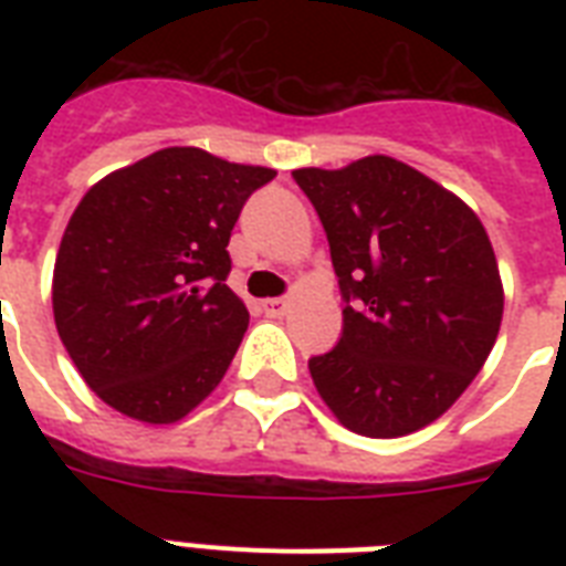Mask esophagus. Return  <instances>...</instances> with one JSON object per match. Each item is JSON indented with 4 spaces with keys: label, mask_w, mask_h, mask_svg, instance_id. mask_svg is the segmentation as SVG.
I'll return each mask as SVG.
<instances>
[{
    "label": "esophagus",
    "mask_w": 566,
    "mask_h": 566,
    "mask_svg": "<svg viewBox=\"0 0 566 566\" xmlns=\"http://www.w3.org/2000/svg\"><path fill=\"white\" fill-rule=\"evenodd\" d=\"M261 308H264L266 317H284L287 308H291V302L287 300H264L261 302Z\"/></svg>",
    "instance_id": "34e87169"
}]
</instances>
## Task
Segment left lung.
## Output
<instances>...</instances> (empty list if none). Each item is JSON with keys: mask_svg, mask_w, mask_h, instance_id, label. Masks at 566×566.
<instances>
[{"mask_svg": "<svg viewBox=\"0 0 566 566\" xmlns=\"http://www.w3.org/2000/svg\"><path fill=\"white\" fill-rule=\"evenodd\" d=\"M293 179L317 208L344 293V335L311 358L317 394L364 438H402L447 413L500 335L505 291L464 199L390 155Z\"/></svg>", "mask_w": 566, "mask_h": 566, "instance_id": "1", "label": "left lung"}]
</instances>
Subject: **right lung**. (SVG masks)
<instances>
[{"instance_id": "obj_1", "label": "right lung", "mask_w": 566, "mask_h": 566, "mask_svg": "<svg viewBox=\"0 0 566 566\" xmlns=\"http://www.w3.org/2000/svg\"><path fill=\"white\" fill-rule=\"evenodd\" d=\"M273 176L170 146L82 196L57 247L52 311L75 370L114 411L167 426L220 385L249 326L226 247Z\"/></svg>"}]
</instances>
